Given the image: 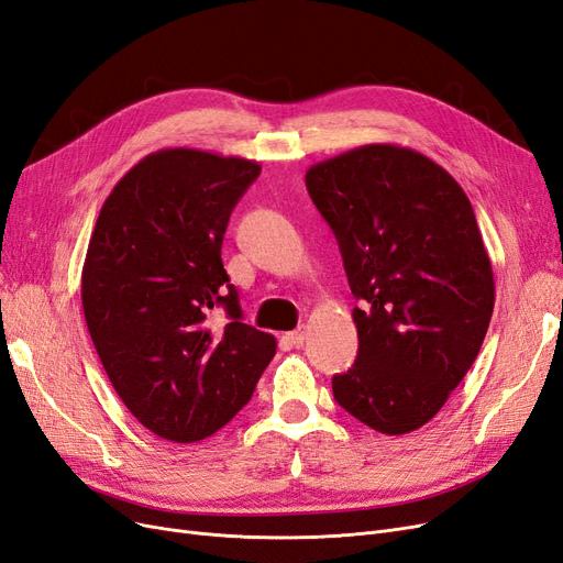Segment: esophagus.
I'll list each match as a JSON object with an SVG mask.
<instances>
[{
  "mask_svg": "<svg viewBox=\"0 0 563 563\" xmlns=\"http://www.w3.org/2000/svg\"><path fill=\"white\" fill-rule=\"evenodd\" d=\"M282 340H284L288 346H302V342H305V328H298V331L286 333Z\"/></svg>",
  "mask_w": 563,
  "mask_h": 563,
  "instance_id": "1",
  "label": "esophagus"
}]
</instances>
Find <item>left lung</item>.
Masks as SVG:
<instances>
[{
	"instance_id": "8db88e82",
	"label": "left lung",
	"mask_w": 563,
	"mask_h": 563,
	"mask_svg": "<svg viewBox=\"0 0 563 563\" xmlns=\"http://www.w3.org/2000/svg\"><path fill=\"white\" fill-rule=\"evenodd\" d=\"M309 198L335 232L358 356L333 396L371 429L429 423L471 371L494 312V273L466 192L398 144H365L307 169Z\"/></svg>"
}]
</instances>
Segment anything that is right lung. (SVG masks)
Returning a JSON list of instances; mask_svg holds the SVG:
<instances>
[{"instance_id":"obj_1","label":"right lung","mask_w":563,"mask_h":563,"mask_svg":"<svg viewBox=\"0 0 563 563\" xmlns=\"http://www.w3.org/2000/svg\"><path fill=\"white\" fill-rule=\"evenodd\" d=\"M258 174L256 161L161 148L97 217L81 273L88 333L115 394L165 440L223 429L277 352L275 335L242 323L221 261L232 207ZM214 306L223 324L210 321Z\"/></svg>"}]
</instances>
